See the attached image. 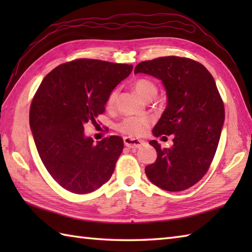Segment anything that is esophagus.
Wrapping results in <instances>:
<instances>
[{
	"mask_svg": "<svg viewBox=\"0 0 252 252\" xmlns=\"http://www.w3.org/2000/svg\"><path fill=\"white\" fill-rule=\"evenodd\" d=\"M123 142H125V145L129 148H140L143 145V141L135 140V138L131 137H125L123 138Z\"/></svg>",
	"mask_w": 252,
	"mask_h": 252,
	"instance_id": "34e87169",
	"label": "esophagus"
}]
</instances>
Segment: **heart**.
Returning a JSON list of instances; mask_svg holds the SVG:
<instances>
[{
	"mask_svg": "<svg viewBox=\"0 0 252 252\" xmlns=\"http://www.w3.org/2000/svg\"><path fill=\"white\" fill-rule=\"evenodd\" d=\"M133 89H134L135 93L143 99L155 97L158 92L156 85L146 79L137 80V81L133 84ZM117 96V90H114L112 92H110L106 101L107 108H112V107H114ZM149 126H151V120H149L147 117H126L118 125V129L126 135L140 136L146 132Z\"/></svg>",
	"mask_w": 252,
	"mask_h": 252,
	"instance_id": "1",
	"label": "heart"
}]
</instances>
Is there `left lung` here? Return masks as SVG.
Returning <instances> with one entry per match:
<instances>
[{
  "instance_id": "left-lung-1",
  "label": "left lung",
  "mask_w": 252,
  "mask_h": 252,
  "mask_svg": "<svg viewBox=\"0 0 252 252\" xmlns=\"http://www.w3.org/2000/svg\"><path fill=\"white\" fill-rule=\"evenodd\" d=\"M134 73L149 74L162 82L167 107L153 134H173L170 148L149 142L157 159L145 168L147 178L168 191L189 189L210 167L224 125V105L215 79L201 63L178 56L142 62Z\"/></svg>"
}]
</instances>
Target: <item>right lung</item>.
<instances>
[{
  "mask_svg": "<svg viewBox=\"0 0 252 252\" xmlns=\"http://www.w3.org/2000/svg\"><path fill=\"white\" fill-rule=\"evenodd\" d=\"M132 69L126 63L77 60L42 80L30 106V129L42 162L65 189L88 194L114 173L123 140L110 136L95 144L84 134V125L103 114L108 95Z\"/></svg>",
  "mask_w": 252,
  "mask_h": 252,
  "instance_id": "add662e5",
  "label": "right lung"
}]
</instances>
